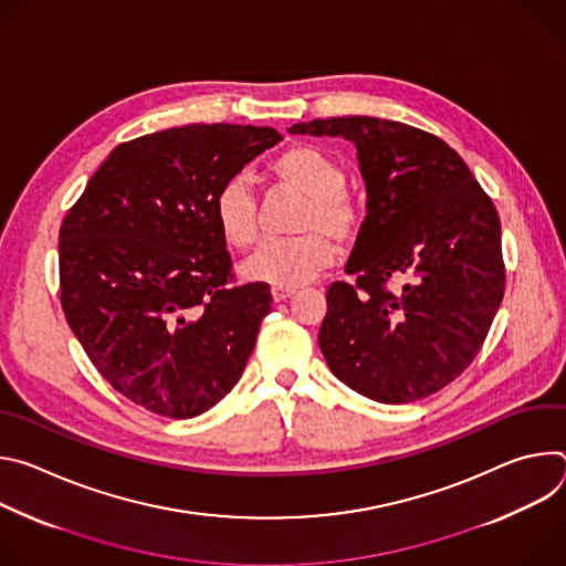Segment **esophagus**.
<instances>
[{"label": "esophagus", "instance_id": "34e87169", "mask_svg": "<svg viewBox=\"0 0 566 566\" xmlns=\"http://www.w3.org/2000/svg\"><path fill=\"white\" fill-rule=\"evenodd\" d=\"M271 295H273L275 302H284V300H289V297L295 295V289H280V286H273V289H271Z\"/></svg>", "mask_w": 566, "mask_h": 566}]
</instances>
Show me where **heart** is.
<instances>
[{"label": "heart", "mask_w": 566, "mask_h": 566, "mask_svg": "<svg viewBox=\"0 0 566 566\" xmlns=\"http://www.w3.org/2000/svg\"><path fill=\"white\" fill-rule=\"evenodd\" d=\"M277 181L306 199L293 239L266 241L241 273L253 282L297 289L334 262L336 247L354 244L363 228L360 206L345 192L347 175L329 154L311 145H293L273 160ZM214 221L226 244L249 251L260 234L258 203L247 177H230L217 192Z\"/></svg>", "instance_id": "1"}]
</instances>
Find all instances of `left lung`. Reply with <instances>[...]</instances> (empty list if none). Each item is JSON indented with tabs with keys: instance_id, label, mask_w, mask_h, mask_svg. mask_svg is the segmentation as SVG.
I'll list each match as a JSON object with an SVG mask.
<instances>
[{
	"instance_id": "obj_1",
	"label": "left lung",
	"mask_w": 566,
	"mask_h": 566,
	"mask_svg": "<svg viewBox=\"0 0 566 566\" xmlns=\"http://www.w3.org/2000/svg\"><path fill=\"white\" fill-rule=\"evenodd\" d=\"M356 145L367 214L334 282L317 345L354 391L400 406L452 382L504 297L502 226L489 195L441 138L406 123L343 116L289 127ZM402 281L400 290L386 289Z\"/></svg>"
}]
</instances>
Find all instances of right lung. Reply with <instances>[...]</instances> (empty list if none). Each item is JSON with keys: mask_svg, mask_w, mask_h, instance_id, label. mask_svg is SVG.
Wrapping results in <instances>:
<instances>
[{"mask_svg": "<svg viewBox=\"0 0 566 566\" xmlns=\"http://www.w3.org/2000/svg\"><path fill=\"white\" fill-rule=\"evenodd\" d=\"M282 136L186 125L109 151L60 228V300L103 378L145 410L192 419L237 385L271 311L232 286L219 188Z\"/></svg>", "mask_w": 566, "mask_h": 566, "instance_id": "obj_1", "label": "right lung"}]
</instances>
